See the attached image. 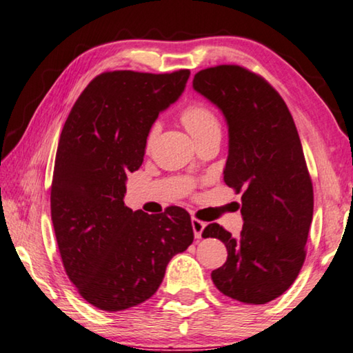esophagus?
Returning a JSON list of instances; mask_svg holds the SVG:
<instances>
[{
	"instance_id": "esophagus-1",
	"label": "esophagus",
	"mask_w": 353,
	"mask_h": 353,
	"mask_svg": "<svg viewBox=\"0 0 353 353\" xmlns=\"http://www.w3.org/2000/svg\"><path fill=\"white\" fill-rule=\"evenodd\" d=\"M191 227H193L194 236L199 240V238L202 236V230H204L205 223H202V221L198 219V218H193V219H191Z\"/></svg>"
}]
</instances>
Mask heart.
<instances>
[{
	"mask_svg": "<svg viewBox=\"0 0 353 353\" xmlns=\"http://www.w3.org/2000/svg\"><path fill=\"white\" fill-rule=\"evenodd\" d=\"M181 117V121L183 126L188 129V132L193 135V139L198 141L202 137L208 134H221V124L218 117L214 115V112L202 103H190L183 107L179 113ZM159 132V124H154V126L149 129L148 139H146V146L149 148L154 143L155 137Z\"/></svg>",
	"mask_w": 353,
	"mask_h": 353,
	"instance_id": "obj_1",
	"label": "heart"
}]
</instances>
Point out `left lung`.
I'll return each instance as SVG.
<instances>
[{"label":"left lung","mask_w":353,"mask_h":353,"mask_svg":"<svg viewBox=\"0 0 353 353\" xmlns=\"http://www.w3.org/2000/svg\"><path fill=\"white\" fill-rule=\"evenodd\" d=\"M193 87L223 110L229 124L224 182L241 193L243 230L232 236L208 224L227 260L212 272L224 296L263 305L294 283L307 255L313 183L294 119L265 77L240 65H216L194 74Z\"/></svg>","instance_id":"8db88e82"}]
</instances>
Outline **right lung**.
I'll return each instance as SVG.
<instances>
[{"mask_svg":"<svg viewBox=\"0 0 353 353\" xmlns=\"http://www.w3.org/2000/svg\"><path fill=\"white\" fill-rule=\"evenodd\" d=\"M190 70L98 74L71 109L59 140L51 219L63 270L82 299L104 312L148 301L170 260L193 243L187 210L132 212L128 172L141 166L148 132L181 97Z\"/></svg>","mask_w":353,"mask_h":353,"instance_id":"1","label":"right lung"}]
</instances>
